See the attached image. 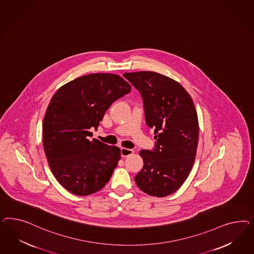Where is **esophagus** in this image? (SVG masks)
Segmentation results:
<instances>
[{
	"label": "esophagus",
	"instance_id": "esophagus-1",
	"mask_svg": "<svg viewBox=\"0 0 254 254\" xmlns=\"http://www.w3.org/2000/svg\"><path fill=\"white\" fill-rule=\"evenodd\" d=\"M134 153V151L132 149H127V148H121V156L122 157H127L129 156Z\"/></svg>",
	"mask_w": 254,
	"mask_h": 254
}]
</instances>
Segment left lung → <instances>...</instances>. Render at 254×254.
<instances>
[{
    "instance_id": "obj_1",
    "label": "left lung",
    "mask_w": 254,
    "mask_h": 254,
    "mask_svg": "<svg viewBox=\"0 0 254 254\" xmlns=\"http://www.w3.org/2000/svg\"><path fill=\"white\" fill-rule=\"evenodd\" d=\"M140 93L146 125L154 128L152 151L139 152L144 165L135 177L138 188L163 197L177 191L192 168L198 143V119L190 95L175 80L154 71L126 72Z\"/></svg>"
}]
</instances>
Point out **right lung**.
<instances>
[{
	"label": "right lung",
	"instance_id": "add662e5",
	"mask_svg": "<svg viewBox=\"0 0 254 254\" xmlns=\"http://www.w3.org/2000/svg\"><path fill=\"white\" fill-rule=\"evenodd\" d=\"M122 77L92 73L62 85L47 107L43 143L55 177L69 192L88 195L107 184L120 160V149L93 138L105 112L130 92Z\"/></svg>",
	"mask_w": 254,
	"mask_h": 254
}]
</instances>
